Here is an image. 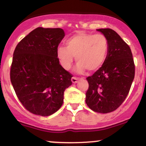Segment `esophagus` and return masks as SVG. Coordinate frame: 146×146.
<instances>
[{"instance_id":"obj_1","label":"esophagus","mask_w":146,"mask_h":146,"mask_svg":"<svg viewBox=\"0 0 146 146\" xmlns=\"http://www.w3.org/2000/svg\"><path fill=\"white\" fill-rule=\"evenodd\" d=\"M78 80H79V78H76V77H73V78H71V81L73 84H75V83L78 82Z\"/></svg>"}]
</instances>
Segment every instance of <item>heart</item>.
Wrapping results in <instances>:
<instances>
[{
  "mask_svg": "<svg viewBox=\"0 0 146 146\" xmlns=\"http://www.w3.org/2000/svg\"><path fill=\"white\" fill-rule=\"evenodd\" d=\"M66 46L57 48V58L65 70H69L74 57L78 63L76 71H95L103 65L108 55V40L103 34L79 32L66 40Z\"/></svg>",
  "mask_w": 146,
  "mask_h": 146,
  "instance_id": "heart-1",
  "label": "heart"
}]
</instances>
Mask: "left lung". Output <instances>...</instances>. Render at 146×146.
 <instances>
[{
	"label": "left lung",
	"mask_w": 146,
	"mask_h": 146,
	"mask_svg": "<svg viewBox=\"0 0 146 146\" xmlns=\"http://www.w3.org/2000/svg\"><path fill=\"white\" fill-rule=\"evenodd\" d=\"M97 30L106 37L109 48L103 65L86 78V103L93 111L108 113L117 109L126 98L135 78V66L130 46L116 31Z\"/></svg>",
	"instance_id": "left-lung-1"
}]
</instances>
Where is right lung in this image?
<instances>
[{
  "mask_svg": "<svg viewBox=\"0 0 146 146\" xmlns=\"http://www.w3.org/2000/svg\"><path fill=\"white\" fill-rule=\"evenodd\" d=\"M65 36L60 28L38 27L17 44L10 80L18 100L34 115L49 116L60 109L73 75L60 64L57 48Z\"/></svg>",
  "mask_w": 146,
  "mask_h": 146,
  "instance_id": "1",
  "label": "right lung"
}]
</instances>
